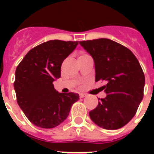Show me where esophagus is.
<instances>
[{"instance_id":"obj_1","label":"esophagus","mask_w":154,"mask_h":154,"mask_svg":"<svg viewBox=\"0 0 154 154\" xmlns=\"http://www.w3.org/2000/svg\"><path fill=\"white\" fill-rule=\"evenodd\" d=\"M79 96H80V97H81V98H82V97H85L86 96V94H82V93H81V94H79Z\"/></svg>"}]
</instances>
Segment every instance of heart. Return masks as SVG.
I'll return each mask as SVG.
<instances>
[{
    "instance_id": "obj_1",
    "label": "heart",
    "mask_w": 154,
    "mask_h": 154,
    "mask_svg": "<svg viewBox=\"0 0 154 154\" xmlns=\"http://www.w3.org/2000/svg\"><path fill=\"white\" fill-rule=\"evenodd\" d=\"M83 55H86V54H84V53H81V54H80V56H83Z\"/></svg>"
}]
</instances>
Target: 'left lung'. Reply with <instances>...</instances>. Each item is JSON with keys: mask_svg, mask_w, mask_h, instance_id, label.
Here are the masks:
<instances>
[{"mask_svg": "<svg viewBox=\"0 0 154 154\" xmlns=\"http://www.w3.org/2000/svg\"><path fill=\"white\" fill-rule=\"evenodd\" d=\"M94 60L95 81L106 82L107 96L89 112L93 122L114 130L131 121L143 99L145 75L137 57L126 47L101 38L80 42Z\"/></svg>", "mask_w": 154, "mask_h": 154, "instance_id": "obj_1", "label": "left lung"}]
</instances>
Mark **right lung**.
Segmentation results:
<instances>
[{"label": "right lung", "instance_id": "add662e5", "mask_svg": "<svg viewBox=\"0 0 154 154\" xmlns=\"http://www.w3.org/2000/svg\"><path fill=\"white\" fill-rule=\"evenodd\" d=\"M78 42L52 40L32 49L17 67L14 89L18 105L36 126L52 129L65 121L72 104L79 100L76 93L60 94L53 82L60 77V66Z\"/></svg>", "mask_w": 154, "mask_h": 154}]
</instances>
